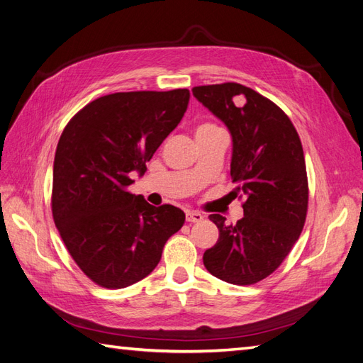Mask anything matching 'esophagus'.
I'll use <instances>...</instances> for the list:
<instances>
[{"label":"esophagus","instance_id":"34e87169","mask_svg":"<svg viewBox=\"0 0 363 363\" xmlns=\"http://www.w3.org/2000/svg\"><path fill=\"white\" fill-rule=\"evenodd\" d=\"M203 219L204 216L199 212H186V221L188 223H200Z\"/></svg>","mask_w":363,"mask_h":363}]
</instances>
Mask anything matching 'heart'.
I'll return each instance as SVG.
<instances>
[{"instance_id": "heart-1", "label": "heart", "mask_w": 363, "mask_h": 363, "mask_svg": "<svg viewBox=\"0 0 363 363\" xmlns=\"http://www.w3.org/2000/svg\"><path fill=\"white\" fill-rule=\"evenodd\" d=\"M215 125H211V124H203V125H200L199 128H196V131H200V130H207V128H213Z\"/></svg>"}]
</instances>
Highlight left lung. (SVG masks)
<instances>
[{"label": "left lung", "instance_id": "left-lung-1", "mask_svg": "<svg viewBox=\"0 0 363 363\" xmlns=\"http://www.w3.org/2000/svg\"><path fill=\"white\" fill-rule=\"evenodd\" d=\"M192 94L232 135L236 188L230 194L245 199L236 224L208 216L219 238L204 251V267L227 283H257L280 267L306 221L309 188L300 136L279 106L247 86H196Z\"/></svg>", "mask_w": 363, "mask_h": 363}]
</instances>
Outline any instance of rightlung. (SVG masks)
<instances>
[{
  "label": "right lung",
  "mask_w": 363,
  "mask_h": 363,
  "mask_svg": "<svg viewBox=\"0 0 363 363\" xmlns=\"http://www.w3.org/2000/svg\"><path fill=\"white\" fill-rule=\"evenodd\" d=\"M188 89L116 92L84 106L59 139L52 168V218L80 269L107 289L127 288L157 267L184 224L179 207L130 194L131 172L179 125Z\"/></svg>",
  "instance_id": "obj_1"
}]
</instances>
